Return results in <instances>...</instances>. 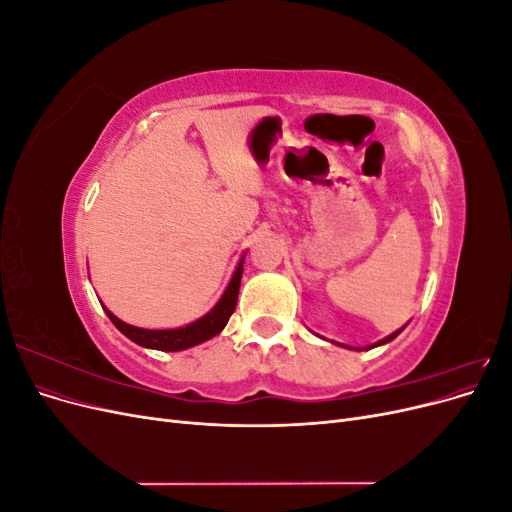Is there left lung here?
<instances>
[{
	"mask_svg": "<svg viewBox=\"0 0 512 512\" xmlns=\"http://www.w3.org/2000/svg\"><path fill=\"white\" fill-rule=\"evenodd\" d=\"M401 331H404V327H401V329H399V331H395V333H391L389 337H384V339H380V342H376L374 346H369V348H376V346H382V344H389V342H391V339H395V337H397V335H399ZM344 348H350V346H344Z\"/></svg>",
	"mask_w": 512,
	"mask_h": 512,
	"instance_id": "8db88e82",
	"label": "left lung"
}]
</instances>
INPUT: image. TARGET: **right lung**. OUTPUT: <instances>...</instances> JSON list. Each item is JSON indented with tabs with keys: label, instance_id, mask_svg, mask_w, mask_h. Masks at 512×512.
<instances>
[{
	"label": "right lung",
	"instance_id": "add662e5",
	"mask_svg": "<svg viewBox=\"0 0 512 512\" xmlns=\"http://www.w3.org/2000/svg\"><path fill=\"white\" fill-rule=\"evenodd\" d=\"M241 275H243V258L237 265L235 273H232V280L226 286L222 299L213 305V309L198 318L185 327L179 329H141V327H132V324H126L123 320H119L115 314L108 312L104 307L106 316L111 318V322L115 327L126 335L128 339H132L134 344L143 346V348H153V350H162V352H179L185 348H192L207 342V339L218 335L224 327L228 318L232 316L237 307V297H239V286H241Z\"/></svg>",
	"mask_w": 512,
	"mask_h": 512
}]
</instances>
